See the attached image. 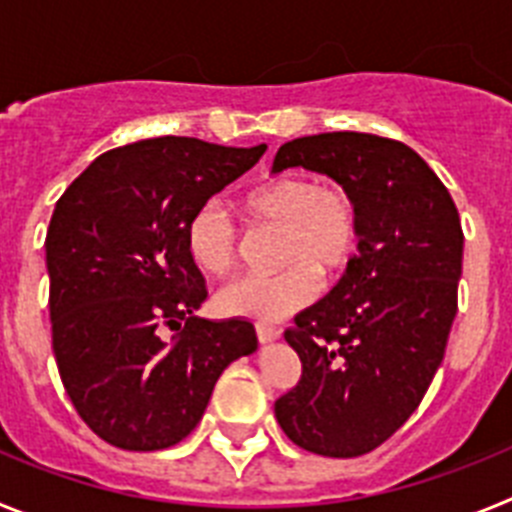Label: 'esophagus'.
I'll list each match as a JSON object with an SVG mask.
<instances>
[{"mask_svg":"<svg viewBox=\"0 0 512 512\" xmlns=\"http://www.w3.org/2000/svg\"><path fill=\"white\" fill-rule=\"evenodd\" d=\"M256 336H259L261 343H274V341H279V336H282V333H279L277 328H271V325L259 323L256 325Z\"/></svg>","mask_w":512,"mask_h":512,"instance_id":"esophagus-1","label":"esophagus"}]
</instances>
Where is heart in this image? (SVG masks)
<instances>
[{
	"instance_id": "1",
	"label": "heart",
	"mask_w": 512,
	"mask_h": 512,
	"mask_svg": "<svg viewBox=\"0 0 512 512\" xmlns=\"http://www.w3.org/2000/svg\"><path fill=\"white\" fill-rule=\"evenodd\" d=\"M251 228H279L277 264L271 277H241L225 284L217 307L233 318L277 323L318 297L320 279L333 277L354 259L359 246V210L338 184H315L305 174H279L253 184L235 202ZM194 264L223 277L238 261V233L223 207L205 205L187 228Z\"/></svg>"
}]
</instances>
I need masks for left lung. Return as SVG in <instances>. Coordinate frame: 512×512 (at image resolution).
<instances>
[{"label":"left lung","instance_id":"1","mask_svg":"<svg viewBox=\"0 0 512 512\" xmlns=\"http://www.w3.org/2000/svg\"><path fill=\"white\" fill-rule=\"evenodd\" d=\"M295 166L354 197L359 253L284 330L302 377L274 413L300 449L351 459L387 441L433 382L456 318L464 233L449 189L400 140L307 135L284 143L271 171Z\"/></svg>","mask_w":512,"mask_h":512}]
</instances>
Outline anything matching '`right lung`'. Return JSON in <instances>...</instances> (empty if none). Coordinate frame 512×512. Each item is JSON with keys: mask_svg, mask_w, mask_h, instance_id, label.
Here are the masks:
<instances>
[{"mask_svg": "<svg viewBox=\"0 0 512 512\" xmlns=\"http://www.w3.org/2000/svg\"><path fill=\"white\" fill-rule=\"evenodd\" d=\"M264 151L138 140L94 158L56 202L45 235L53 354L76 413L117 449L187 438L225 366L259 348L248 320L194 315L207 287L187 228ZM164 327L177 333L164 339Z\"/></svg>", "mask_w": 512, "mask_h": 512, "instance_id": "1", "label": "right lung"}]
</instances>
